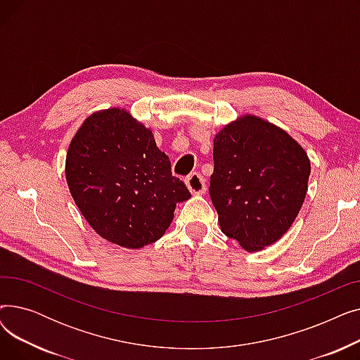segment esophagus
Returning a JSON list of instances; mask_svg holds the SVG:
<instances>
[{
  "mask_svg": "<svg viewBox=\"0 0 360 360\" xmlns=\"http://www.w3.org/2000/svg\"><path fill=\"white\" fill-rule=\"evenodd\" d=\"M185 184L193 194H204V191L207 190L205 179L200 174H191L185 179Z\"/></svg>",
  "mask_w": 360,
  "mask_h": 360,
  "instance_id": "esophagus-1",
  "label": "esophagus"
}]
</instances>
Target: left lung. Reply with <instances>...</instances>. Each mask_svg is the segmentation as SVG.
I'll use <instances>...</instances> for the list:
<instances>
[{
    "mask_svg": "<svg viewBox=\"0 0 360 360\" xmlns=\"http://www.w3.org/2000/svg\"><path fill=\"white\" fill-rule=\"evenodd\" d=\"M210 197L221 232L247 251L278 240L304 204L311 163L286 131L247 115L214 139Z\"/></svg>",
    "mask_w": 360,
    "mask_h": 360,
    "instance_id": "1",
    "label": "left lung"
}]
</instances>
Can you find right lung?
<instances>
[{"instance_id":"right-lung-1","label":"right lung","mask_w":360,"mask_h":360,"mask_svg":"<svg viewBox=\"0 0 360 360\" xmlns=\"http://www.w3.org/2000/svg\"><path fill=\"white\" fill-rule=\"evenodd\" d=\"M65 176L94 232L132 250L160 239L176 202L191 197L151 131L118 108L83 122L68 147Z\"/></svg>"}]
</instances>
